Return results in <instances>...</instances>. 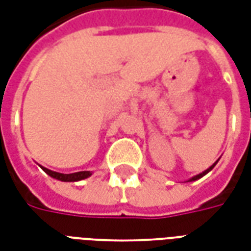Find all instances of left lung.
Here are the masks:
<instances>
[{
  "label": "left lung",
  "mask_w": 251,
  "mask_h": 251,
  "mask_svg": "<svg viewBox=\"0 0 251 251\" xmlns=\"http://www.w3.org/2000/svg\"><path fill=\"white\" fill-rule=\"evenodd\" d=\"M217 162H218V161H217ZM217 162L213 163V165H211V166H210V168H209V169H206L205 172L200 173V174H197V176H194V177H193V178H190V179H189V182H192V181H197V179H200V178L203 177V176H205V174H207V173L210 172L211 169L214 168V166H215V163H217Z\"/></svg>",
  "instance_id": "1"
}]
</instances>
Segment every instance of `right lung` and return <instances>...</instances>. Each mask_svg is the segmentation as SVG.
I'll return each mask as SVG.
<instances>
[{"label":"right lung","mask_w":251,"mask_h":251,"mask_svg":"<svg viewBox=\"0 0 251 251\" xmlns=\"http://www.w3.org/2000/svg\"><path fill=\"white\" fill-rule=\"evenodd\" d=\"M42 168V166H41ZM42 170L49 174L50 177L55 178V179H59V181H64V182H75V181H81V179H85L92 176V172H78V173H72V174H62V173L53 172V170H49V169L42 168Z\"/></svg>","instance_id":"add662e5"}]
</instances>
